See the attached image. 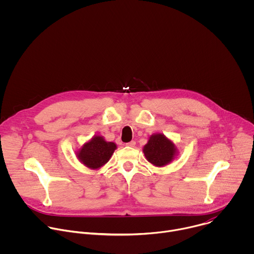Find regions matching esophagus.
Segmentation results:
<instances>
[{
    "instance_id": "esophagus-1",
    "label": "esophagus",
    "mask_w": 254,
    "mask_h": 254,
    "mask_svg": "<svg viewBox=\"0 0 254 254\" xmlns=\"http://www.w3.org/2000/svg\"><path fill=\"white\" fill-rule=\"evenodd\" d=\"M127 147H131V148H133V147L135 146V141H134V140H131V141H129V142H127Z\"/></svg>"
}]
</instances>
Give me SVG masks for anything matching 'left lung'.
Here are the masks:
<instances>
[{
	"instance_id": "8db88e82",
	"label": "left lung",
	"mask_w": 254,
	"mask_h": 254,
	"mask_svg": "<svg viewBox=\"0 0 254 254\" xmlns=\"http://www.w3.org/2000/svg\"><path fill=\"white\" fill-rule=\"evenodd\" d=\"M146 159L156 167H164L177 156L175 143L163 133H154L142 149Z\"/></svg>"
}]
</instances>
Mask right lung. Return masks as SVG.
<instances>
[{
    "label": "right lung",
    "mask_w": 254,
    "mask_h": 254,
    "mask_svg": "<svg viewBox=\"0 0 254 254\" xmlns=\"http://www.w3.org/2000/svg\"><path fill=\"white\" fill-rule=\"evenodd\" d=\"M116 149L115 142L106 141L101 135H94L78 150L76 157L87 168L97 170L110 161Z\"/></svg>",
    "instance_id": "obj_1"
}]
</instances>
